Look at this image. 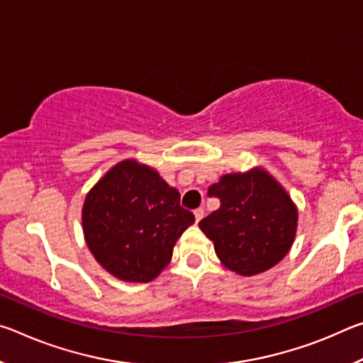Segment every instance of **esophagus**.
Here are the masks:
<instances>
[{
  "label": "esophagus",
  "instance_id": "34e87169",
  "mask_svg": "<svg viewBox=\"0 0 363 363\" xmlns=\"http://www.w3.org/2000/svg\"><path fill=\"white\" fill-rule=\"evenodd\" d=\"M194 214H195V220H196V223H200L201 218L205 216V210H203V208H196V210L194 211Z\"/></svg>",
  "mask_w": 363,
  "mask_h": 363
}]
</instances>
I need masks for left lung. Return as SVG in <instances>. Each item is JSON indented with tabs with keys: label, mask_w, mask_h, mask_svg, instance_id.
<instances>
[{
	"label": "left lung",
	"mask_w": 363,
	"mask_h": 363,
	"mask_svg": "<svg viewBox=\"0 0 363 363\" xmlns=\"http://www.w3.org/2000/svg\"><path fill=\"white\" fill-rule=\"evenodd\" d=\"M219 210L199 223L227 269L256 275L281 261L296 233V206L266 171L225 174L208 189Z\"/></svg>",
	"instance_id": "left-lung-1"
}]
</instances>
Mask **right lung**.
Segmentation results:
<instances>
[{"label": "right lung", "instance_id": "obj_1", "mask_svg": "<svg viewBox=\"0 0 363 363\" xmlns=\"http://www.w3.org/2000/svg\"><path fill=\"white\" fill-rule=\"evenodd\" d=\"M155 169L125 160L86 195L83 232L101 266L125 281L145 284L173 257V247L189 225L192 211Z\"/></svg>", "mask_w": 363, "mask_h": 363}]
</instances>
